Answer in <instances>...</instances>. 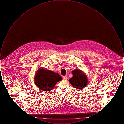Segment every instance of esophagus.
<instances>
[{
	"label": "esophagus",
	"mask_w": 124,
	"mask_h": 124,
	"mask_svg": "<svg viewBox=\"0 0 124 124\" xmlns=\"http://www.w3.org/2000/svg\"><path fill=\"white\" fill-rule=\"evenodd\" d=\"M63 79L64 80H67V76H63Z\"/></svg>",
	"instance_id": "obj_1"
}]
</instances>
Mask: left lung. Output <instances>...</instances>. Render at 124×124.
Segmentation results:
<instances>
[{
  "instance_id": "left-lung-1",
  "label": "left lung",
  "mask_w": 124,
  "mask_h": 124,
  "mask_svg": "<svg viewBox=\"0 0 124 124\" xmlns=\"http://www.w3.org/2000/svg\"><path fill=\"white\" fill-rule=\"evenodd\" d=\"M73 76L69 82L75 88L82 89L86 86L88 83L87 75L80 69H76L72 71Z\"/></svg>"
}]
</instances>
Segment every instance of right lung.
Masks as SVG:
<instances>
[{
  "mask_svg": "<svg viewBox=\"0 0 124 124\" xmlns=\"http://www.w3.org/2000/svg\"><path fill=\"white\" fill-rule=\"evenodd\" d=\"M34 79L36 85L46 92L51 91L57 83L62 80V77L58 73L43 67L37 71Z\"/></svg>",
  "mask_w": 124,
  "mask_h": 124,
  "instance_id": "add662e5",
  "label": "right lung"
}]
</instances>
